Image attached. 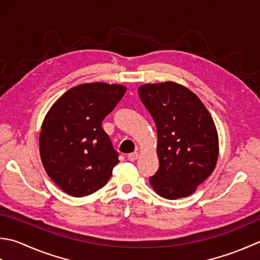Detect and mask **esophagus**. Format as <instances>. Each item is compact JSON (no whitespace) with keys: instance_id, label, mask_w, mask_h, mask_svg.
Here are the masks:
<instances>
[{"instance_id":"34e87169","label":"esophagus","mask_w":260,"mask_h":260,"mask_svg":"<svg viewBox=\"0 0 260 260\" xmlns=\"http://www.w3.org/2000/svg\"><path fill=\"white\" fill-rule=\"evenodd\" d=\"M138 157H139V153H138V152L136 151V152L130 153V155L128 156V159H129L130 161H135V160L138 159Z\"/></svg>"}]
</instances>
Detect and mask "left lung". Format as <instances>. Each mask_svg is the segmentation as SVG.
<instances>
[{
	"label": "left lung",
	"instance_id": "left-lung-1",
	"mask_svg": "<svg viewBox=\"0 0 260 260\" xmlns=\"http://www.w3.org/2000/svg\"><path fill=\"white\" fill-rule=\"evenodd\" d=\"M138 93L157 128L159 168L149 178L151 187L167 200L189 197L218 161L213 119L197 95L181 84H145Z\"/></svg>",
	"mask_w": 260,
	"mask_h": 260
}]
</instances>
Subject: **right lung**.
I'll use <instances>...</instances> for the list:
<instances>
[{
    "mask_svg": "<svg viewBox=\"0 0 260 260\" xmlns=\"http://www.w3.org/2000/svg\"><path fill=\"white\" fill-rule=\"evenodd\" d=\"M125 89L119 84H81L63 93L47 112L39 136L41 161L48 176L71 197L96 192L119 164L102 121Z\"/></svg>",
    "mask_w": 260,
    "mask_h": 260,
    "instance_id": "obj_1",
    "label": "right lung"
}]
</instances>
